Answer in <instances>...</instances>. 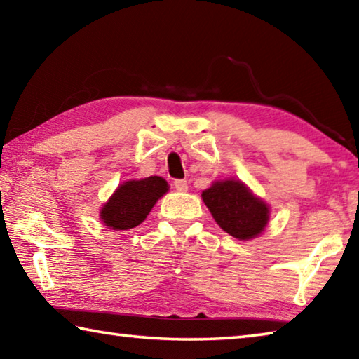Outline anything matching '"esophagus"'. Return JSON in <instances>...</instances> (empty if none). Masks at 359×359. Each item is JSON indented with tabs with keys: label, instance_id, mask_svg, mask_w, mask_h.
Listing matches in <instances>:
<instances>
[{
	"label": "esophagus",
	"instance_id": "esophagus-1",
	"mask_svg": "<svg viewBox=\"0 0 359 359\" xmlns=\"http://www.w3.org/2000/svg\"><path fill=\"white\" fill-rule=\"evenodd\" d=\"M174 187H175V190H177V191H187L188 182L187 180H182V179L174 180Z\"/></svg>",
	"mask_w": 359,
	"mask_h": 359
}]
</instances>
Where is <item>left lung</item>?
Instances as JSON below:
<instances>
[{
  "label": "left lung",
  "mask_w": 359,
  "mask_h": 359,
  "mask_svg": "<svg viewBox=\"0 0 359 359\" xmlns=\"http://www.w3.org/2000/svg\"><path fill=\"white\" fill-rule=\"evenodd\" d=\"M201 196L218 226L239 241L257 238L269 220V205L241 180H217Z\"/></svg>",
  "instance_id": "1"
}]
</instances>
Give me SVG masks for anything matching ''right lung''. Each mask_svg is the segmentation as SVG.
<instances>
[{"instance_id":"obj_1","label":"right lung","mask_w":359,"mask_h":359,"mask_svg":"<svg viewBox=\"0 0 359 359\" xmlns=\"http://www.w3.org/2000/svg\"><path fill=\"white\" fill-rule=\"evenodd\" d=\"M168 190V182L158 175L123 182L102 205L101 222L115 231L135 228L147 218L155 203Z\"/></svg>"}]
</instances>
